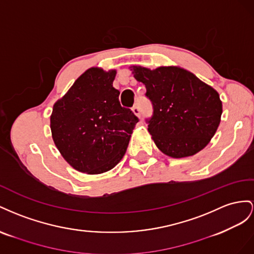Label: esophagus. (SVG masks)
Wrapping results in <instances>:
<instances>
[{
    "instance_id": "1",
    "label": "esophagus",
    "mask_w": 254,
    "mask_h": 254,
    "mask_svg": "<svg viewBox=\"0 0 254 254\" xmlns=\"http://www.w3.org/2000/svg\"><path fill=\"white\" fill-rule=\"evenodd\" d=\"M132 111H133V113L137 116V117H140V108H139V106L138 105H134L133 106V108H132Z\"/></svg>"
}]
</instances>
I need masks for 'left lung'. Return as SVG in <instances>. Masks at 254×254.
Wrapping results in <instances>:
<instances>
[{
	"label": "left lung",
	"mask_w": 254,
	"mask_h": 254,
	"mask_svg": "<svg viewBox=\"0 0 254 254\" xmlns=\"http://www.w3.org/2000/svg\"><path fill=\"white\" fill-rule=\"evenodd\" d=\"M129 68L146 86V96L153 105L148 131L156 147L173 158L191 156L204 149L220 123L219 93L178 66Z\"/></svg>",
	"instance_id": "obj_1"
}]
</instances>
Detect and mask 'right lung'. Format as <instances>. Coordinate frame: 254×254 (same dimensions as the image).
I'll use <instances>...</instances> for the list:
<instances>
[{
    "mask_svg": "<svg viewBox=\"0 0 254 254\" xmlns=\"http://www.w3.org/2000/svg\"><path fill=\"white\" fill-rule=\"evenodd\" d=\"M117 71L92 67L57 100L50 127L62 156L75 170L100 175L113 169L126 154L138 118L120 105L113 87Z\"/></svg>",
    "mask_w": 254,
    "mask_h": 254,
    "instance_id": "right-lung-1",
    "label": "right lung"
}]
</instances>
